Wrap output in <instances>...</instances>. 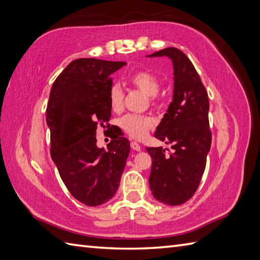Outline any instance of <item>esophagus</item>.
Instances as JSON below:
<instances>
[{"instance_id": "obj_1", "label": "esophagus", "mask_w": 260, "mask_h": 260, "mask_svg": "<svg viewBox=\"0 0 260 260\" xmlns=\"http://www.w3.org/2000/svg\"><path fill=\"white\" fill-rule=\"evenodd\" d=\"M131 147L134 149V150H137V152H140V150L142 149V147H141V145L138 144L137 142H131Z\"/></svg>"}]
</instances>
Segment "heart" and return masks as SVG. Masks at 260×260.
<instances>
[{
  "mask_svg": "<svg viewBox=\"0 0 260 260\" xmlns=\"http://www.w3.org/2000/svg\"><path fill=\"white\" fill-rule=\"evenodd\" d=\"M128 83L144 94L148 95V100L153 105H157L161 102V96L158 94L159 80L152 72L137 71L129 76ZM124 92L122 87L118 84H113L108 93V102L112 110L114 112L122 110ZM119 126L131 137L141 140L150 129L155 127V119L147 115L128 114L119 119Z\"/></svg>",
  "mask_w": 260,
  "mask_h": 260,
  "instance_id": "b5f03b06",
  "label": "heart"
}]
</instances>
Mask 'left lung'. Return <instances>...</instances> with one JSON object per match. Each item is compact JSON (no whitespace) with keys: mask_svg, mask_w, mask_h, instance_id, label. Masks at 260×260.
<instances>
[{"mask_svg":"<svg viewBox=\"0 0 260 260\" xmlns=\"http://www.w3.org/2000/svg\"><path fill=\"white\" fill-rule=\"evenodd\" d=\"M168 56L174 65V99L155 132V137L172 144L173 153L147 147L152 157L149 187L158 202L178 206L194 196L206 167L212 145L209 101L190 59L176 47L149 56ZM168 150V149H167Z\"/></svg>","mask_w":260,"mask_h":260,"instance_id":"left-lung-1","label":"left lung"}]
</instances>
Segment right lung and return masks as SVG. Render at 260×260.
Listing matches in <instances>:
<instances>
[{
	"mask_svg": "<svg viewBox=\"0 0 260 260\" xmlns=\"http://www.w3.org/2000/svg\"><path fill=\"white\" fill-rule=\"evenodd\" d=\"M124 65L77 58L54 81L47 103L52 159L71 195L87 206L115 195L129 154L125 137L112 138L108 150L96 146L98 126L110 127L111 75Z\"/></svg>",
	"mask_w": 260,
	"mask_h": 260,
	"instance_id": "1",
	"label": "right lung"
}]
</instances>
